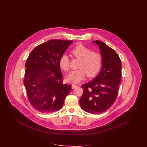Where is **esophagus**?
Instances as JSON below:
<instances>
[{"label":"esophagus","mask_w":147,"mask_h":147,"mask_svg":"<svg viewBox=\"0 0 147 147\" xmlns=\"http://www.w3.org/2000/svg\"><path fill=\"white\" fill-rule=\"evenodd\" d=\"M78 87V85H74V84H73V85H71V88H73V89H74V88H76Z\"/></svg>","instance_id":"obj_1"}]
</instances>
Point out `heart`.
<instances>
[{
    "label": "heart",
    "mask_w": 147,
    "mask_h": 147,
    "mask_svg": "<svg viewBox=\"0 0 147 147\" xmlns=\"http://www.w3.org/2000/svg\"><path fill=\"white\" fill-rule=\"evenodd\" d=\"M74 58L80 59L78 69L71 71L67 76V80L73 83H78L87 75L93 77L96 75L101 68L103 63L102 55L98 51H92L82 44L75 46L71 52ZM60 67L64 71L70 69L69 59L63 54L59 60Z\"/></svg>",
    "instance_id": "1"
}]
</instances>
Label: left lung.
I'll return each instance as SVG.
<instances>
[{
	"label": "left lung",
	"mask_w": 147,
	"mask_h": 147,
	"mask_svg": "<svg viewBox=\"0 0 147 147\" xmlns=\"http://www.w3.org/2000/svg\"><path fill=\"white\" fill-rule=\"evenodd\" d=\"M93 42L98 45L102 55V67L94 80L81 86L84 93L80 104L84 111L98 114L106 111L115 101L122 75V65L120 58L114 49L101 41Z\"/></svg>",
	"instance_id": "obj_1"
}]
</instances>
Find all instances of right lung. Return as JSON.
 <instances>
[{"mask_svg":"<svg viewBox=\"0 0 147 147\" xmlns=\"http://www.w3.org/2000/svg\"><path fill=\"white\" fill-rule=\"evenodd\" d=\"M73 42L50 40L37 46L27 59L24 84L32 106L42 113L61 109L71 85L63 84L60 58Z\"/></svg>","mask_w":147,"mask_h":147,"instance_id":"obj_1","label":"right lung"}]
</instances>
